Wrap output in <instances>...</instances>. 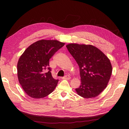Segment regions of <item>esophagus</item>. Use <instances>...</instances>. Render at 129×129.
<instances>
[{
  "instance_id": "obj_1",
  "label": "esophagus",
  "mask_w": 129,
  "mask_h": 129,
  "mask_svg": "<svg viewBox=\"0 0 129 129\" xmlns=\"http://www.w3.org/2000/svg\"><path fill=\"white\" fill-rule=\"evenodd\" d=\"M62 79H66V80H69V79H71V78H70V76L69 75H67V76H64V77L62 78Z\"/></svg>"
}]
</instances>
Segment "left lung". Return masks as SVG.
Returning <instances> with one entry per match:
<instances>
[{"mask_svg": "<svg viewBox=\"0 0 129 129\" xmlns=\"http://www.w3.org/2000/svg\"><path fill=\"white\" fill-rule=\"evenodd\" d=\"M66 46L80 68L81 85L75 89L76 93L86 99L97 96L110 80L113 70L110 60L92 45L70 43Z\"/></svg>", "mask_w": 129, "mask_h": 129, "instance_id": "left-lung-1", "label": "left lung"}]
</instances>
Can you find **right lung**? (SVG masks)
Instances as JSON below:
<instances>
[{"mask_svg": "<svg viewBox=\"0 0 129 129\" xmlns=\"http://www.w3.org/2000/svg\"><path fill=\"white\" fill-rule=\"evenodd\" d=\"M65 45L57 40H40L26 49L19 57L17 75L19 83L29 96L46 97L54 91L58 80L51 75L49 59ZM48 69L49 71H45Z\"/></svg>", "mask_w": 129, "mask_h": 129, "instance_id": "obj_1", "label": "right lung"}]
</instances>
